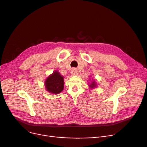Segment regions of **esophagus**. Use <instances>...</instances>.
<instances>
[{"instance_id":"esophagus-1","label":"esophagus","mask_w":147,"mask_h":147,"mask_svg":"<svg viewBox=\"0 0 147 147\" xmlns=\"http://www.w3.org/2000/svg\"><path fill=\"white\" fill-rule=\"evenodd\" d=\"M71 74L73 76H76L78 73V71H77L76 69H72L71 71Z\"/></svg>"}]
</instances>
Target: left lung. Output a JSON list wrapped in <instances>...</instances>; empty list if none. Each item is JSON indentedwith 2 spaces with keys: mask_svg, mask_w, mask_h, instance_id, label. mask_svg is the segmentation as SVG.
Wrapping results in <instances>:
<instances>
[{
  "mask_svg": "<svg viewBox=\"0 0 147 147\" xmlns=\"http://www.w3.org/2000/svg\"><path fill=\"white\" fill-rule=\"evenodd\" d=\"M89 86L91 89H92V88H95L96 86V82H95V81H93V82H92L90 83V84H89Z\"/></svg>",
  "mask_w": 147,
  "mask_h": 147,
  "instance_id": "left-lung-1",
  "label": "left lung"
}]
</instances>
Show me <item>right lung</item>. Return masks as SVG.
I'll list each match as a JSON object with an SVG mask.
<instances>
[{
	"label": "right lung",
	"instance_id": "add662e5",
	"mask_svg": "<svg viewBox=\"0 0 147 147\" xmlns=\"http://www.w3.org/2000/svg\"><path fill=\"white\" fill-rule=\"evenodd\" d=\"M45 88L46 90L53 94H58L63 91L64 89V77L55 70L48 78H46L45 82Z\"/></svg>",
	"mask_w": 147,
	"mask_h": 147
}]
</instances>
